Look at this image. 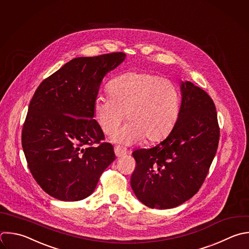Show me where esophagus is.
Listing matches in <instances>:
<instances>
[{"label": "esophagus", "instance_id": "obj_1", "mask_svg": "<svg viewBox=\"0 0 249 249\" xmlns=\"http://www.w3.org/2000/svg\"><path fill=\"white\" fill-rule=\"evenodd\" d=\"M114 151H115V154H116V156L118 158H122V157H124V156H125L127 154V151L125 149L120 147V146H116L114 148Z\"/></svg>", "mask_w": 249, "mask_h": 249}]
</instances>
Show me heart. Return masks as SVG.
Wrapping results in <instances>:
<instances>
[{"mask_svg":"<svg viewBox=\"0 0 249 249\" xmlns=\"http://www.w3.org/2000/svg\"><path fill=\"white\" fill-rule=\"evenodd\" d=\"M108 91L110 95L98 94L93 101V118L102 131H115L125 113L129 121L111 136L113 142L129 145L144 137L160 141L177 122L180 92L174 83L159 75L127 72L112 80Z\"/></svg>","mask_w":249,"mask_h":249,"instance_id":"1","label":"heart"}]
</instances>
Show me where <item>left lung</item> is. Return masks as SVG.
Here are the masks:
<instances>
[{
    "label": "left lung",
    "mask_w": 249,
    "mask_h": 249,
    "mask_svg": "<svg viewBox=\"0 0 249 249\" xmlns=\"http://www.w3.org/2000/svg\"><path fill=\"white\" fill-rule=\"evenodd\" d=\"M177 122L168 136L151 149L132 153L136 167L130 185L151 208L176 207L201 187L219 143L216 108L210 96L186 81Z\"/></svg>",
    "instance_id": "1"
}]
</instances>
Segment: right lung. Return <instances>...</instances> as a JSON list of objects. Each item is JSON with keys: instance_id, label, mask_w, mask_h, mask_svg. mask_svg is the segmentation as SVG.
<instances>
[{"instance_id": "right-lung-1", "label": "right lung", "mask_w": 249, "mask_h": 249, "mask_svg": "<svg viewBox=\"0 0 249 249\" xmlns=\"http://www.w3.org/2000/svg\"><path fill=\"white\" fill-rule=\"evenodd\" d=\"M124 59V53L74 58L35 91L22 148L34 179L54 198H86L115 160L113 146L100 142L104 134L93 119V101L103 78Z\"/></svg>"}]
</instances>
